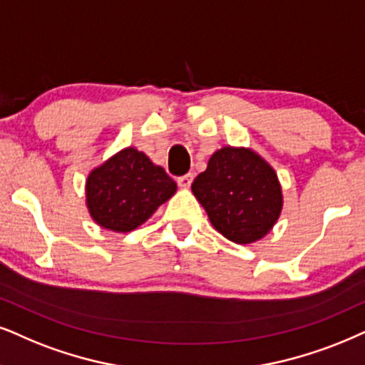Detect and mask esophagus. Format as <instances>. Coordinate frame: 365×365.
<instances>
[{"mask_svg":"<svg viewBox=\"0 0 365 365\" xmlns=\"http://www.w3.org/2000/svg\"><path fill=\"white\" fill-rule=\"evenodd\" d=\"M192 182H193V175L192 173H187V175H183V177L178 178V185L182 188H188L192 185Z\"/></svg>","mask_w":365,"mask_h":365,"instance_id":"1","label":"esophagus"}]
</instances>
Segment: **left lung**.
<instances>
[{"mask_svg": "<svg viewBox=\"0 0 365 365\" xmlns=\"http://www.w3.org/2000/svg\"><path fill=\"white\" fill-rule=\"evenodd\" d=\"M192 192L214 227L236 244L259 241L283 209L278 175L256 151L224 146L210 156Z\"/></svg>", "mask_w": 365, "mask_h": 365, "instance_id": "8db88e82", "label": "left lung"}]
</instances>
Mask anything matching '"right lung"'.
<instances>
[{
  "mask_svg": "<svg viewBox=\"0 0 365 365\" xmlns=\"http://www.w3.org/2000/svg\"><path fill=\"white\" fill-rule=\"evenodd\" d=\"M177 183L133 146L118 151L89 173L86 204L103 229L131 232L173 197Z\"/></svg>",
  "mask_w": 365,
  "mask_h": 365,
  "instance_id": "right-lung-1",
  "label": "right lung"
}]
</instances>
